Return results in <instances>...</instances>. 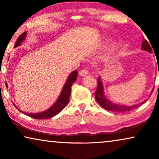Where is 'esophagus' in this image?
<instances>
[{"label":"esophagus","mask_w":159,"mask_h":159,"mask_svg":"<svg viewBox=\"0 0 159 159\" xmlns=\"http://www.w3.org/2000/svg\"><path fill=\"white\" fill-rule=\"evenodd\" d=\"M88 74V69H83L80 71V76H82V77H83V76L87 75Z\"/></svg>","instance_id":"esophagus-1"}]
</instances>
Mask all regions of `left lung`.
Masks as SVG:
<instances>
[{
  "label": "left lung",
  "instance_id": "1",
  "mask_svg": "<svg viewBox=\"0 0 159 159\" xmlns=\"http://www.w3.org/2000/svg\"><path fill=\"white\" fill-rule=\"evenodd\" d=\"M153 48V47H152ZM141 48L142 50H144L145 51L149 52V53H151L152 48L151 45L148 44V41L146 40H144L142 43V46H141ZM159 74V71H158ZM95 97L96 101L98 103V104L101 106H102L105 109L110 111H116V112H125V111H129L134 108L138 107L139 106L142 105L143 103H144L145 101L143 103L136 104V105L130 106H126L124 105H119V104L113 103L112 102L108 101V100L106 98L104 95L103 93V84H102L101 78H98V87L97 90L95 93Z\"/></svg>",
  "mask_w": 159,
  "mask_h": 159
}]
</instances>
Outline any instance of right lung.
<instances>
[{"label":"right lung","mask_w":159,"mask_h":159,"mask_svg":"<svg viewBox=\"0 0 159 159\" xmlns=\"http://www.w3.org/2000/svg\"><path fill=\"white\" fill-rule=\"evenodd\" d=\"M26 34H27V32H23V33L21 34L18 38H17L14 48H16L17 46H19V45H21V42H22L26 38ZM77 74H78V71L77 70H75L74 71H72L70 75H69L68 79H67L66 83H65L64 88L62 89L61 93L57 101H56V103L48 110H45L44 111L41 113H38V114H32V113H30H30L21 111L20 110L19 111H20L21 112L24 113L25 114L27 115L28 116H30L32 117V118L36 119H50L51 118V117L57 115L58 114H59V113L65 107H66V105L69 103V98H70V95H71V85H72V84L76 81V80H77ZM6 84V86L8 85L7 83ZM15 107L16 108V106H15Z\"/></svg>","instance_id":"obj_1"}]
</instances>
